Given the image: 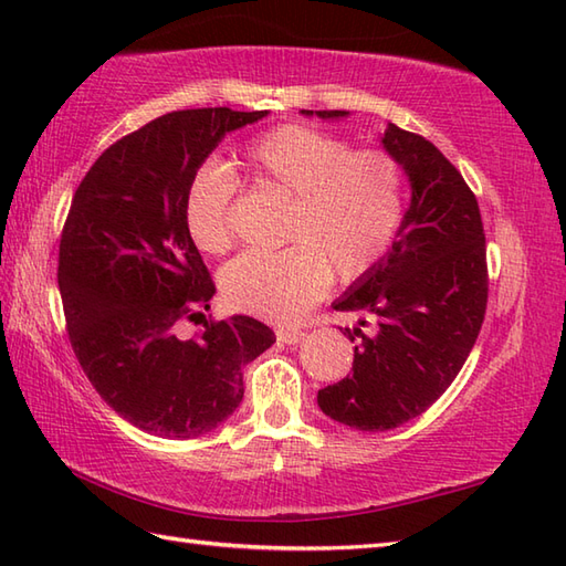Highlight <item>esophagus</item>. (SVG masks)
Wrapping results in <instances>:
<instances>
[{"instance_id": "34e87169", "label": "esophagus", "mask_w": 566, "mask_h": 566, "mask_svg": "<svg viewBox=\"0 0 566 566\" xmlns=\"http://www.w3.org/2000/svg\"><path fill=\"white\" fill-rule=\"evenodd\" d=\"M304 331L298 328H276V340L280 343H286V345H294L298 340H304Z\"/></svg>"}]
</instances>
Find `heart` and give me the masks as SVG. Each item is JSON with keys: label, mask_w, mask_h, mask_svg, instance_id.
<instances>
[{"label": "heart", "mask_w": 566, "mask_h": 566, "mask_svg": "<svg viewBox=\"0 0 566 566\" xmlns=\"http://www.w3.org/2000/svg\"><path fill=\"white\" fill-rule=\"evenodd\" d=\"M243 167L260 187L290 197L282 250H255L221 274L228 306L268 321H296L340 282L365 276L399 235L406 209L401 163L384 150L304 124H284L250 143ZM235 177L209 163L191 175L185 223L207 252L233 245Z\"/></svg>", "instance_id": "obj_1"}]
</instances>
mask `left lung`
<instances>
[{
	"label": "left lung",
	"instance_id": "left-lung-1",
	"mask_svg": "<svg viewBox=\"0 0 566 566\" xmlns=\"http://www.w3.org/2000/svg\"><path fill=\"white\" fill-rule=\"evenodd\" d=\"M381 143L408 175L411 207L387 255L333 304L359 316L345 333L363 340L353 375L318 391L323 413L369 432L399 428L440 399L472 353L489 298L482 213L460 170L430 140L394 124Z\"/></svg>",
	"mask_w": 566,
	"mask_h": 566
}]
</instances>
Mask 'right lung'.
I'll list each match as a JSON object with an SVG mask.
<instances>
[{"mask_svg":"<svg viewBox=\"0 0 566 566\" xmlns=\"http://www.w3.org/2000/svg\"><path fill=\"white\" fill-rule=\"evenodd\" d=\"M268 112L158 116L84 175L60 235L70 345L114 411L153 436H207L243 401V367L274 343L250 316H207L216 286L185 223L189 179L228 130ZM187 319L201 322L185 339Z\"/></svg>","mask_w":566,"mask_h":566,"instance_id":"right-lung-1","label":"right lung"}]
</instances>
